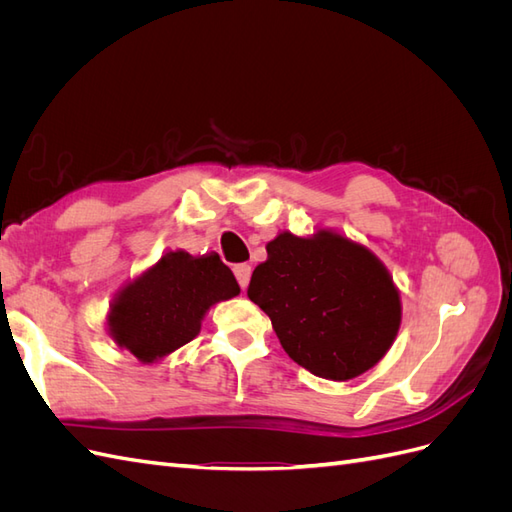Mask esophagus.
<instances>
[{"instance_id": "1", "label": "esophagus", "mask_w": 512, "mask_h": 512, "mask_svg": "<svg viewBox=\"0 0 512 512\" xmlns=\"http://www.w3.org/2000/svg\"><path fill=\"white\" fill-rule=\"evenodd\" d=\"M235 277H237V282H239V286H241V290H245L247 288V284H250V277H252V267L250 265H237L235 269Z\"/></svg>"}]
</instances>
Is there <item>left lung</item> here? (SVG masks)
<instances>
[{"instance_id":"obj_1","label":"left lung","mask_w":512,"mask_h":512,"mask_svg":"<svg viewBox=\"0 0 512 512\" xmlns=\"http://www.w3.org/2000/svg\"><path fill=\"white\" fill-rule=\"evenodd\" d=\"M247 297L271 318L294 363L327 380H350L393 346L401 322L393 277L367 247L337 232H282L254 269Z\"/></svg>"}]
</instances>
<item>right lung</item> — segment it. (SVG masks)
Returning a JSON list of instances; mask_svg holds the SVG:
<instances>
[{"mask_svg": "<svg viewBox=\"0 0 512 512\" xmlns=\"http://www.w3.org/2000/svg\"><path fill=\"white\" fill-rule=\"evenodd\" d=\"M239 292L218 254L168 252L117 294L108 331L138 361L153 363L192 342L207 309Z\"/></svg>", "mask_w": 512, "mask_h": 512, "instance_id": "1", "label": "right lung"}]
</instances>
